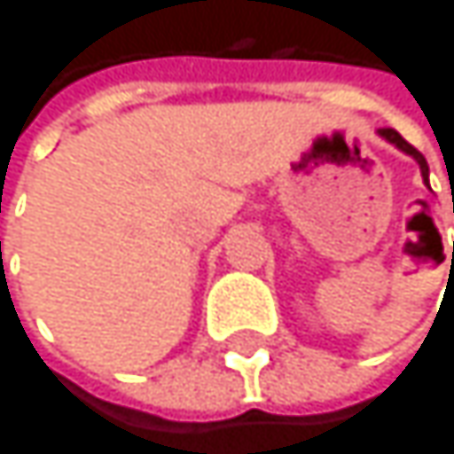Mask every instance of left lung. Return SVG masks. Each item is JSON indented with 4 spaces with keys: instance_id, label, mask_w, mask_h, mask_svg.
Returning a JSON list of instances; mask_svg holds the SVG:
<instances>
[{
    "instance_id": "8db88e82",
    "label": "left lung",
    "mask_w": 454,
    "mask_h": 454,
    "mask_svg": "<svg viewBox=\"0 0 454 454\" xmlns=\"http://www.w3.org/2000/svg\"><path fill=\"white\" fill-rule=\"evenodd\" d=\"M379 136H381V138H387L389 144H395V146H397L400 152H406V154H411V158H414V160L419 163L422 179L427 182V174H430V168H427V160L422 158V152H419V149H414V146H411V144H409V141H406L403 136H400L397 130H392V128H381V130H379Z\"/></svg>"
}]
</instances>
